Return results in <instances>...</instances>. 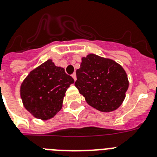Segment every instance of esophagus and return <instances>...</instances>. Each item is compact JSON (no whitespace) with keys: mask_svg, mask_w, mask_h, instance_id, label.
Listing matches in <instances>:
<instances>
[{"mask_svg":"<svg viewBox=\"0 0 157 157\" xmlns=\"http://www.w3.org/2000/svg\"><path fill=\"white\" fill-rule=\"evenodd\" d=\"M72 78L74 79V81H76V73H75V72H74V73H72Z\"/></svg>","mask_w":157,"mask_h":157,"instance_id":"esophagus-1","label":"esophagus"}]
</instances>
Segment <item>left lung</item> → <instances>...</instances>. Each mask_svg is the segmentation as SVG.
I'll return each instance as SVG.
<instances>
[{
	"instance_id": "8db88e82",
	"label": "left lung",
	"mask_w": 157,
	"mask_h": 157,
	"mask_svg": "<svg viewBox=\"0 0 157 157\" xmlns=\"http://www.w3.org/2000/svg\"><path fill=\"white\" fill-rule=\"evenodd\" d=\"M75 86L90 106L101 112H113L122 105L128 88L126 72L109 58L89 54L76 70Z\"/></svg>"
}]
</instances>
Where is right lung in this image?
Masks as SVG:
<instances>
[{"label":"right lung","mask_w":157,"mask_h":157,"mask_svg":"<svg viewBox=\"0 0 157 157\" xmlns=\"http://www.w3.org/2000/svg\"><path fill=\"white\" fill-rule=\"evenodd\" d=\"M73 83L64 68L56 66L50 59L46 60L21 83L20 93L24 107L37 119H51L61 109L66 90Z\"/></svg>","instance_id":"add662e5"}]
</instances>
